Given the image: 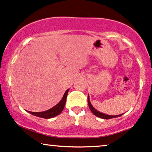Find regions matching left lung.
I'll list each match as a JSON object with an SVG mask.
<instances>
[{"instance_id": "left-lung-1", "label": "left lung", "mask_w": 152, "mask_h": 152, "mask_svg": "<svg viewBox=\"0 0 152 152\" xmlns=\"http://www.w3.org/2000/svg\"><path fill=\"white\" fill-rule=\"evenodd\" d=\"M88 106H89V108L90 109V111L93 113L94 115H95L96 116L99 117V118H103V119H110V118H116V117H119L121 116H122L124 114H119V115H116V116H112V115H108L106 114H104V113L99 112V111H97L96 109L94 108L92 105V104L90 103V97H89V95H88Z\"/></svg>"}]
</instances>
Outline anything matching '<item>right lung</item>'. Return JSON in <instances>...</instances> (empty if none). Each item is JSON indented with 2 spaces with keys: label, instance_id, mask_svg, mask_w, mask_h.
Listing matches in <instances>:
<instances>
[{
  "label": "right lung",
  "instance_id": "obj_1",
  "mask_svg": "<svg viewBox=\"0 0 152 152\" xmlns=\"http://www.w3.org/2000/svg\"><path fill=\"white\" fill-rule=\"evenodd\" d=\"M69 90V89H67L66 90L64 95H63L62 99H61L60 102H59L57 104L54 106L53 107H52L51 109H48V110L41 111V112H32V111H28V112L30 113L31 114L34 115V116L41 117V118H51L57 116V115L60 114V113L63 111V109H64L65 104H66V99Z\"/></svg>",
  "mask_w": 152,
  "mask_h": 152
}]
</instances>
